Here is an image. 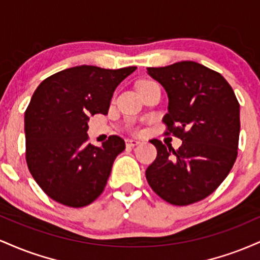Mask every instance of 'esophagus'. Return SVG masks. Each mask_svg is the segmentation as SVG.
I'll list each match as a JSON object with an SVG mask.
<instances>
[{
	"instance_id": "1",
	"label": "esophagus",
	"mask_w": 260,
	"mask_h": 260,
	"mask_svg": "<svg viewBox=\"0 0 260 260\" xmlns=\"http://www.w3.org/2000/svg\"><path fill=\"white\" fill-rule=\"evenodd\" d=\"M139 140H136V139H126V145L128 148H133L136 147V145L139 144Z\"/></svg>"
}]
</instances>
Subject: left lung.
Instances as JSON below:
<instances>
[{"instance_id": "8db88e82", "label": "left lung", "mask_w": 260, "mask_h": 260, "mask_svg": "<svg viewBox=\"0 0 260 260\" xmlns=\"http://www.w3.org/2000/svg\"><path fill=\"white\" fill-rule=\"evenodd\" d=\"M147 71L168 92L165 134L182 140L178 149L150 140L157 155L145 171L147 181L170 204H193L222 183L237 159L240 104L221 74L197 62Z\"/></svg>"}]
</instances>
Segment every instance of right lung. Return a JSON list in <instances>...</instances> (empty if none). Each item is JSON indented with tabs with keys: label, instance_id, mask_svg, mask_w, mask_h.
<instances>
[{
	"label": "right lung",
	"instance_id": "add662e5",
	"mask_svg": "<svg viewBox=\"0 0 260 260\" xmlns=\"http://www.w3.org/2000/svg\"><path fill=\"white\" fill-rule=\"evenodd\" d=\"M137 67L105 70L77 66L40 83L25 110V160L41 189L70 208L86 207L105 189L124 140L89 143L90 116L107 115L117 85Z\"/></svg>",
	"mask_w": 260,
	"mask_h": 260
}]
</instances>
